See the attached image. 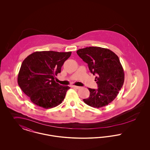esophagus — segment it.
I'll use <instances>...</instances> for the list:
<instances>
[{"label": "esophagus", "mask_w": 150, "mask_h": 150, "mask_svg": "<svg viewBox=\"0 0 150 150\" xmlns=\"http://www.w3.org/2000/svg\"><path fill=\"white\" fill-rule=\"evenodd\" d=\"M72 87L73 88H76V89H80L81 87L80 86H72Z\"/></svg>", "instance_id": "1"}]
</instances>
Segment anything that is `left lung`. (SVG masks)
Here are the masks:
<instances>
[{
	"instance_id": "8db88e82",
	"label": "left lung",
	"mask_w": 150,
	"mask_h": 150,
	"mask_svg": "<svg viewBox=\"0 0 150 150\" xmlns=\"http://www.w3.org/2000/svg\"><path fill=\"white\" fill-rule=\"evenodd\" d=\"M79 56L88 64L94 75L98 89L88 88L90 96L83 100L94 108L108 105L117 97L124 81V72L118 56L107 48L89 47L76 52Z\"/></svg>"
}]
</instances>
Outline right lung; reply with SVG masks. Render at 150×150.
Segmentation results:
<instances>
[{"mask_svg":"<svg viewBox=\"0 0 150 150\" xmlns=\"http://www.w3.org/2000/svg\"><path fill=\"white\" fill-rule=\"evenodd\" d=\"M71 54V52H35L22 63L17 81L22 91L36 105L51 108L61 104L69 86L56 83L54 77L61 71V67Z\"/></svg>","mask_w":150,"mask_h":150,"instance_id":"obj_1","label":"right lung"}]
</instances>
